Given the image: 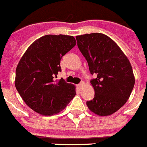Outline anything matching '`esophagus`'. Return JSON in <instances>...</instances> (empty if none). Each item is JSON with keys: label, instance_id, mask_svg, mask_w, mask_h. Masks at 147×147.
<instances>
[{"label": "esophagus", "instance_id": "34e87169", "mask_svg": "<svg viewBox=\"0 0 147 147\" xmlns=\"http://www.w3.org/2000/svg\"><path fill=\"white\" fill-rule=\"evenodd\" d=\"M84 83L82 81V82H81L79 84H78L77 86H78V89H81V88L84 86Z\"/></svg>", "mask_w": 147, "mask_h": 147}]
</instances>
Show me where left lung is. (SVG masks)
Wrapping results in <instances>:
<instances>
[{
  "instance_id": "left-lung-1",
  "label": "left lung",
  "mask_w": 147,
  "mask_h": 147,
  "mask_svg": "<svg viewBox=\"0 0 147 147\" xmlns=\"http://www.w3.org/2000/svg\"><path fill=\"white\" fill-rule=\"evenodd\" d=\"M78 47L86 58L95 97L88 108L100 116L113 114L123 107L135 85L132 66L120 47L106 35L91 33L76 36Z\"/></svg>"
}]
</instances>
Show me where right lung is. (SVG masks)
I'll list each match as a JSON object with an SVG mask.
<instances>
[{
	"mask_svg": "<svg viewBox=\"0 0 147 147\" xmlns=\"http://www.w3.org/2000/svg\"><path fill=\"white\" fill-rule=\"evenodd\" d=\"M73 36L47 35L35 40L19 61L15 87L26 105L43 115L63 110L75 97V87L61 78V60L73 48Z\"/></svg>",
	"mask_w": 147,
	"mask_h": 147,
	"instance_id": "right-lung-1",
	"label": "right lung"
}]
</instances>
